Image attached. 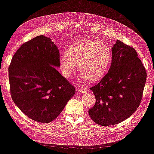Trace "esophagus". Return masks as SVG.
Here are the masks:
<instances>
[{
  "label": "esophagus",
  "mask_w": 154,
  "mask_h": 154,
  "mask_svg": "<svg viewBox=\"0 0 154 154\" xmlns=\"http://www.w3.org/2000/svg\"><path fill=\"white\" fill-rule=\"evenodd\" d=\"M78 91H79L80 93H86L87 89L84 86H80V87H79V88H78Z\"/></svg>",
  "instance_id": "esophagus-1"
}]
</instances>
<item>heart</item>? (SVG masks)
Here are the masks:
<instances>
[{
  "instance_id": "heart-1",
  "label": "heart",
  "mask_w": 154,
  "mask_h": 154,
  "mask_svg": "<svg viewBox=\"0 0 154 154\" xmlns=\"http://www.w3.org/2000/svg\"><path fill=\"white\" fill-rule=\"evenodd\" d=\"M111 57V49L107 43L80 39L68 48L67 54H60L59 62L65 76H71L78 64L82 77L95 81L106 72Z\"/></svg>"
}]
</instances>
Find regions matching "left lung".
<instances>
[{"label":"left lung","mask_w":154,"mask_h":154,"mask_svg":"<svg viewBox=\"0 0 154 154\" xmlns=\"http://www.w3.org/2000/svg\"><path fill=\"white\" fill-rule=\"evenodd\" d=\"M146 72L136 50L117 40L107 74L91 87L96 102L88 110L96 124L110 126L130 117L141 102Z\"/></svg>","instance_id":"8db88e82"}]
</instances>
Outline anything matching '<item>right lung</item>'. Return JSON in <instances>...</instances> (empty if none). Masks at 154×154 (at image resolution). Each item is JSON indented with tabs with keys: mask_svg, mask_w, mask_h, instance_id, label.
<instances>
[{
	"mask_svg": "<svg viewBox=\"0 0 154 154\" xmlns=\"http://www.w3.org/2000/svg\"><path fill=\"white\" fill-rule=\"evenodd\" d=\"M59 51L51 38L41 35L23 43L9 66L11 98L20 111L34 121H53L75 88L55 67Z\"/></svg>",
	"mask_w": 154,
	"mask_h": 154,
	"instance_id": "right-lung-1",
	"label": "right lung"
}]
</instances>
